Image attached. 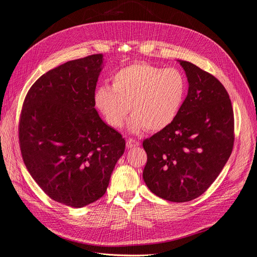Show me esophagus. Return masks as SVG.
<instances>
[{
	"mask_svg": "<svg viewBox=\"0 0 257 257\" xmlns=\"http://www.w3.org/2000/svg\"><path fill=\"white\" fill-rule=\"evenodd\" d=\"M126 145H127L128 148H136V147H138L140 145V143H139V141H137V140L128 139Z\"/></svg>",
	"mask_w": 257,
	"mask_h": 257,
	"instance_id": "esophagus-1",
	"label": "esophagus"
}]
</instances>
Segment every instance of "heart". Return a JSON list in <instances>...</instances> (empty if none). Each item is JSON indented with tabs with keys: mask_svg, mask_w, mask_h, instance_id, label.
<instances>
[{
	"mask_svg": "<svg viewBox=\"0 0 257 257\" xmlns=\"http://www.w3.org/2000/svg\"><path fill=\"white\" fill-rule=\"evenodd\" d=\"M111 81L112 87L102 84L96 88L95 105L113 128L122 126L130 110L131 132L167 128L177 117L187 95L183 72L143 62L120 68Z\"/></svg>",
	"mask_w": 257,
	"mask_h": 257,
	"instance_id": "obj_1",
	"label": "heart"
}]
</instances>
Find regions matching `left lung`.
I'll use <instances>...</instances> for the list:
<instances>
[{"label": "left lung", "instance_id": "8db88e82", "mask_svg": "<svg viewBox=\"0 0 257 257\" xmlns=\"http://www.w3.org/2000/svg\"><path fill=\"white\" fill-rule=\"evenodd\" d=\"M178 62L188 94L175 120L143 142V179L157 196L184 203L202 195L224 168L234 145V113L217 78L192 63Z\"/></svg>", "mask_w": 257, "mask_h": 257}]
</instances>
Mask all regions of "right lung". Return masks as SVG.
Masks as SVG:
<instances>
[{"mask_svg": "<svg viewBox=\"0 0 257 257\" xmlns=\"http://www.w3.org/2000/svg\"><path fill=\"white\" fill-rule=\"evenodd\" d=\"M103 55L65 63L43 74L24 99L19 141L24 164L57 203L81 208L100 198L125 139L100 118L94 93Z\"/></svg>", "mask_w": 257, "mask_h": 257, "instance_id": "obj_1", "label": "right lung"}]
</instances>
